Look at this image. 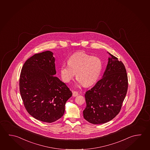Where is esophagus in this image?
<instances>
[{"instance_id": "34e87169", "label": "esophagus", "mask_w": 150, "mask_h": 150, "mask_svg": "<svg viewBox=\"0 0 150 150\" xmlns=\"http://www.w3.org/2000/svg\"><path fill=\"white\" fill-rule=\"evenodd\" d=\"M79 95V93L76 91H73V96L74 97H76Z\"/></svg>"}]
</instances>
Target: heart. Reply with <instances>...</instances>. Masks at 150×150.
Segmentation results:
<instances>
[{"label":"heart","instance_id":"1","mask_svg":"<svg viewBox=\"0 0 150 150\" xmlns=\"http://www.w3.org/2000/svg\"><path fill=\"white\" fill-rule=\"evenodd\" d=\"M102 69V63L98 57L79 52L69 57L68 63L61 65L60 73L63 81L69 83L76 73L77 83L88 86L97 81Z\"/></svg>","mask_w":150,"mask_h":150}]
</instances>
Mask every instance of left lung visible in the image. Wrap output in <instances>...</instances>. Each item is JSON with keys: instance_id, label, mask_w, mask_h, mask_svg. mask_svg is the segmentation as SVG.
I'll return each instance as SVG.
<instances>
[{"instance_id": "obj_1", "label": "left lung", "mask_w": 150, "mask_h": 150, "mask_svg": "<svg viewBox=\"0 0 150 150\" xmlns=\"http://www.w3.org/2000/svg\"><path fill=\"white\" fill-rule=\"evenodd\" d=\"M108 58L102 79L85 94L86 107L83 116L94 124L111 121L121 110L128 87L127 75L123 63L114 56Z\"/></svg>"}]
</instances>
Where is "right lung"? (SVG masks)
I'll list each match as a JSON object with an SVG mask.
<instances>
[{
  "label": "right lung",
  "mask_w": 150,
  "mask_h": 150,
  "mask_svg": "<svg viewBox=\"0 0 150 150\" xmlns=\"http://www.w3.org/2000/svg\"><path fill=\"white\" fill-rule=\"evenodd\" d=\"M53 53L45 51L28 58L21 69L19 89L24 106L38 120L52 123L61 118L72 93L56 77Z\"/></svg>",
  "instance_id": "right-lung-1"
}]
</instances>
